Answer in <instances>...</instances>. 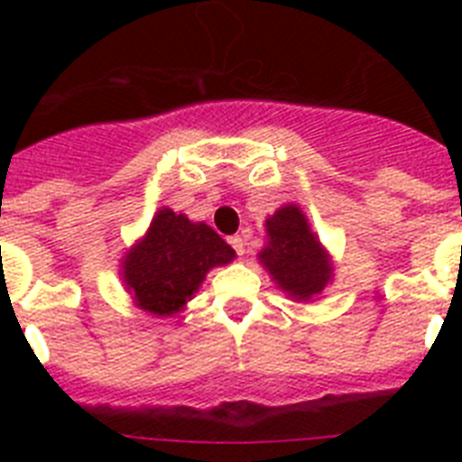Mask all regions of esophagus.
<instances>
[{
	"label": "esophagus",
	"instance_id": "esophagus-1",
	"mask_svg": "<svg viewBox=\"0 0 462 462\" xmlns=\"http://www.w3.org/2000/svg\"><path fill=\"white\" fill-rule=\"evenodd\" d=\"M230 245H232V249L237 252V256H245V254H246V239L242 237V235H235V237H230Z\"/></svg>",
	"mask_w": 462,
	"mask_h": 462
}]
</instances>
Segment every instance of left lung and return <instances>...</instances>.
I'll use <instances>...</instances> for the list:
<instances>
[{
	"mask_svg": "<svg viewBox=\"0 0 462 462\" xmlns=\"http://www.w3.org/2000/svg\"><path fill=\"white\" fill-rule=\"evenodd\" d=\"M266 245L256 256L271 281L295 302H314L333 281V256L297 203L266 217Z\"/></svg>",
	"mask_w": 462,
	"mask_h": 462,
	"instance_id": "left-lung-1",
	"label": "left lung"
}]
</instances>
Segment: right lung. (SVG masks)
I'll return each instance as SVG.
<instances>
[{
	"label": "right lung",
	"instance_id": "right-lung-1",
	"mask_svg": "<svg viewBox=\"0 0 462 462\" xmlns=\"http://www.w3.org/2000/svg\"><path fill=\"white\" fill-rule=\"evenodd\" d=\"M235 249L210 225L172 208L158 210L122 256L119 275L132 302L155 316H177L216 266H227Z\"/></svg>",
	"mask_w": 462,
	"mask_h": 462
}]
</instances>
